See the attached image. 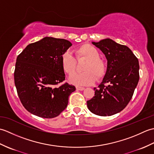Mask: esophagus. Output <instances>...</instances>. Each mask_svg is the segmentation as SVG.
I'll list each match as a JSON object with an SVG mask.
<instances>
[{
	"instance_id": "34e87169",
	"label": "esophagus",
	"mask_w": 154,
	"mask_h": 154,
	"mask_svg": "<svg viewBox=\"0 0 154 154\" xmlns=\"http://www.w3.org/2000/svg\"><path fill=\"white\" fill-rule=\"evenodd\" d=\"M76 89L77 90H79V91H83L85 89V88L80 86H76Z\"/></svg>"
}]
</instances>
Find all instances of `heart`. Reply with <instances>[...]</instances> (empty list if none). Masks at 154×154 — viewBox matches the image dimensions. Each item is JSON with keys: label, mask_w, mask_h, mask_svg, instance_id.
<instances>
[{"label": "heart", "mask_w": 154, "mask_h": 154, "mask_svg": "<svg viewBox=\"0 0 154 154\" xmlns=\"http://www.w3.org/2000/svg\"><path fill=\"white\" fill-rule=\"evenodd\" d=\"M77 60H86L83 67V72L75 73L69 77V82L77 85H88L95 80H100L105 75L107 64L103 58L100 57V52L97 48L90 44H83L75 49ZM60 63L63 71L71 74L76 69V60L70 52L65 51L61 55Z\"/></svg>", "instance_id": "b5f03b06"}]
</instances>
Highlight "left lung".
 Listing matches in <instances>:
<instances>
[{"label":"left lung","mask_w":154,"mask_h":154,"mask_svg":"<svg viewBox=\"0 0 154 154\" xmlns=\"http://www.w3.org/2000/svg\"><path fill=\"white\" fill-rule=\"evenodd\" d=\"M105 55L107 70L94 96L87 100L91 112L101 116L122 111L128 104L138 85L139 62L131 50L109 38L92 42Z\"/></svg>","instance_id":"8db88e82"}]
</instances>
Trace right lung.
<instances>
[{
	"mask_svg": "<svg viewBox=\"0 0 154 154\" xmlns=\"http://www.w3.org/2000/svg\"><path fill=\"white\" fill-rule=\"evenodd\" d=\"M72 44L65 39L45 37L28 45L16 59L14 83L22 105L29 112L45 119L60 115L67 107L75 87L65 83L61 54Z\"/></svg>",
	"mask_w": 154,
	"mask_h": 154,
	"instance_id": "obj_1",
	"label": "right lung"
}]
</instances>
